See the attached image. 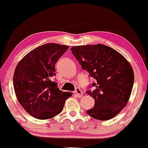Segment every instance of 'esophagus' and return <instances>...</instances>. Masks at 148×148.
Here are the masks:
<instances>
[{
	"mask_svg": "<svg viewBox=\"0 0 148 148\" xmlns=\"http://www.w3.org/2000/svg\"><path fill=\"white\" fill-rule=\"evenodd\" d=\"M75 93L76 96H77L78 98H81V97H82V96H83V94H82V90H81L80 89L78 88H77L75 89Z\"/></svg>",
	"mask_w": 148,
	"mask_h": 148,
	"instance_id": "34e87169",
	"label": "esophagus"
}]
</instances>
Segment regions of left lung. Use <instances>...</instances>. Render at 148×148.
<instances>
[{
  "label": "left lung",
  "mask_w": 148,
  "mask_h": 148,
  "mask_svg": "<svg viewBox=\"0 0 148 148\" xmlns=\"http://www.w3.org/2000/svg\"><path fill=\"white\" fill-rule=\"evenodd\" d=\"M72 54L84 70L96 79L93 91L94 108L87 114L100 121L112 119L125 108L134 83L132 66L122 54L104 44L73 46Z\"/></svg>",
  "instance_id": "8db88e82"
}]
</instances>
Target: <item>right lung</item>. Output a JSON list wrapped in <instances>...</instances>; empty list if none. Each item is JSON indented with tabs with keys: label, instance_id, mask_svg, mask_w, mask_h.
I'll list each match as a JSON object with an SVG mask.
<instances>
[{
	"label": "right lung",
	"instance_id": "obj_1",
	"mask_svg": "<svg viewBox=\"0 0 148 148\" xmlns=\"http://www.w3.org/2000/svg\"><path fill=\"white\" fill-rule=\"evenodd\" d=\"M69 48L55 43L45 44L32 50L19 62L13 75L18 102L34 118L45 120L62 112L71 92H63L57 83L55 64Z\"/></svg>",
	"mask_w": 148,
	"mask_h": 148
}]
</instances>
